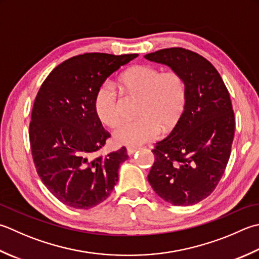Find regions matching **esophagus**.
Returning <instances> with one entry per match:
<instances>
[{"label":"esophagus","instance_id":"obj_1","mask_svg":"<svg viewBox=\"0 0 259 259\" xmlns=\"http://www.w3.org/2000/svg\"><path fill=\"white\" fill-rule=\"evenodd\" d=\"M138 150V147H126V153L128 155H134Z\"/></svg>","mask_w":259,"mask_h":259}]
</instances>
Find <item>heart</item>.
Here are the masks:
<instances>
[{
  "label": "heart",
  "instance_id": "b5f03b06",
  "mask_svg": "<svg viewBox=\"0 0 259 259\" xmlns=\"http://www.w3.org/2000/svg\"><path fill=\"white\" fill-rule=\"evenodd\" d=\"M126 92L143 96L138 115L123 121L113 131L115 143L138 147L158 138L165 128L174 125L184 111L186 89L183 78L175 72L161 73L151 66H136L121 77ZM94 109L101 122L113 126L121 119V103L114 85L104 82L96 91Z\"/></svg>",
  "mask_w": 259,
  "mask_h": 259
}]
</instances>
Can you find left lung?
Here are the masks:
<instances>
[{
	"label": "left lung",
	"instance_id": "1",
	"mask_svg": "<svg viewBox=\"0 0 259 259\" xmlns=\"http://www.w3.org/2000/svg\"><path fill=\"white\" fill-rule=\"evenodd\" d=\"M145 58L168 66L186 89L183 113L153 150L148 182L170 204H196L213 192L229 160L235 136L229 92L213 65L191 50L161 49Z\"/></svg>",
	"mask_w": 259,
	"mask_h": 259
}]
</instances>
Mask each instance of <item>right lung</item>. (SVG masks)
<instances>
[{
	"mask_svg": "<svg viewBox=\"0 0 259 259\" xmlns=\"http://www.w3.org/2000/svg\"><path fill=\"white\" fill-rule=\"evenodd\" d=\"M138 54H84L52 70L35 96L29 138L37 173L50 193L74 209L88 210L110 196L128 159L122 148L99 150L110 134L94 109L96 91Z\"/></svg>",
	"mask_w": 259,
	"mask_h": 259,
	"instance_id": "1",
	"label": "right lung"
}]
</instances>
